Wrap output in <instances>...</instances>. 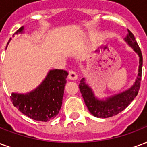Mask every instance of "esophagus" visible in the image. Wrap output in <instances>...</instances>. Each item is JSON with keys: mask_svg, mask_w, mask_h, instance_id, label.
Returning <instances> with one entry per match:
<instances>
[{"mask_svg": "<svg viewBox=\"0 0 147 147\" xmlns=\"http://www.w3.org/2000/svg\"><path fill=\"white\" fill-rule=\"evenodd\" d=\"M77 78H78V76L74 71L70 70L68 71V79H71V80H76Z\"/></svg>", "mask_w": 147, "mask_h": 147, "instance_id": "obj_1", "label": "esophagus"}]
</instances>
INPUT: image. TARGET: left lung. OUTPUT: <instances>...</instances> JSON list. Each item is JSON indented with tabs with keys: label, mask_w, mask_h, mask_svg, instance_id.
<instances>
[{
	"label": "left lung",
	"mask_w": 147,
	"mask_h": 147,
	"mask_svg": "<svg viewBox=\"0 0 147 147\" xmlns=\"http://www.w3.org/2000/svg\"><path fill=\"white\" fill-rule=\"evenodd\" d=\"M124 40L125 43L133 49L139 56V68L138 75L134 83L131 87L123 92L107 96L105 98L99 99L96 96L92 88L86 82L85 78H82L79 83V90L82 93L85 104L90 112L96 118H106L112 117L121 112L129 106L131 101L137 96L140 87L143 68V56L140 47L136 41L134 35L128 29V34Z\"/></svg>",
	"instance_id": "left-lung-1"
}]
</instances>
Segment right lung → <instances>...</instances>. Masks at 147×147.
I'll return each mask as SVG.
<instances>
[{"mask_svg": "<svg viewBox=\"0 0 147 147\" xmlns=\"http://www.w3.org/2000/svg\"><path fill=\"white\" fill-rule=\"evenodd\" d=\"M23 31L24 26H22L15 34L23 33ZM68 75L65 70H50L35 90L27 93H11V100L14 106L33 120L48 121L54 119L61 107Z\"/></svg>", "mask_w": 147, "mask_h": 147, "instance_id": "1", "label": "right lung"}]
</instances>
